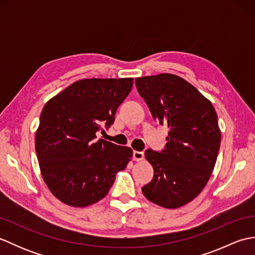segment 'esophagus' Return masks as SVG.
Wrapping results in <instances>:
<instances>
[{
    "label": "esophagus",
    "instance_id": "1",
    "mask_svg": "<svg viewBox=\"0 0 255 255\" xmlns=\"http://www.w3.org/2000/svg\"><path fill=\"white\" fill-rule=\"evenodd\" d=\"M144 159V154L141 151H133V160L134 161H142Z\"/></svg>",
    "mask_w": 255,
    "mask_h": 255
}]
</instances>
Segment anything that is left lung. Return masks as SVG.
<instances>
[{"label":"left lung","mask_w":255,"mask_h":255,"mask_svg":"<svg viewBox=\"0 0 255 255\" xmlns=\"http://www.w3.org/2000/svg\"><path fill=\"white\" fill-rule=\"evenodd\" d=\"M136 86L152 117L169 129L162 152L145 150L154 174L142 193L161 207H182L203 191L217 161V113L208 99L175 74L137 78Z\"/></svg>","instance_id":"obj_1"}]
</instances>
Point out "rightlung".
Wrapping results in <instances>:
<instances>
[{
    "label": "right lung",
    "instance_id": "add662e5",
    "mask_svg": "<svg viewBox=\"0 0 255 255\" xmlns=\"http://www.w3.org/2000/svg\"><path fill=\"white\" fill-rule=\"evenodd\" d=\"M132 84V78L83 79L42 108L36 153L47 187L63 204L86 207L97 203L131 160L129 147L95 138L102 126L108 128L115 121Z\"/></svg>",
    "mask_w": 255,
    "mask_h": 255
}]
</instances>
